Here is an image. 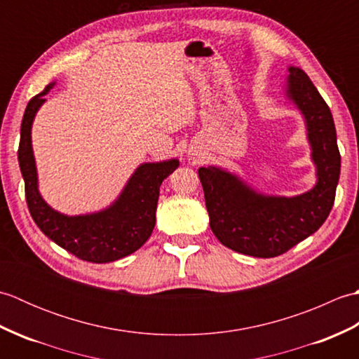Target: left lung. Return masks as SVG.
Here are the masks:
<instances>
[{"label":"left lung","instance_id":"obj_1","mask_svg":"<svg viewBox=\"0 0 359 359\" xmlns=\"http://www.w3.org/2000/svg\"><path fill=\"white\" fill-rule=\"evenodd\" d=\"M288 72L287 94L307 121L318 170L315 188L296 197H270L219 168H199L212 233L225 247L255 257L284 255L313 234L330 215L339 180L341 156L330 108L306 72L299 67H288Z\"/></svg>","mask_w":359,"mask_h":359}]
</instances>
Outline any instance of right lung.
I'll return each instance as SVG.
<instances>
[{
	"label": "right lung",
	"instance_id": "1",
	"mask_svg": "<svg viewBox=\"0 0 359 359\" xmlns=\"http://www.w3.org/2000/svg\"><path fill=\"white\" fill-rule=\"evenodd\" d=\"M53 86L30 98L21 121L18 147L20 170L25 179L26 202L38 228L71 255L94 264L114 262L139 250L156 225L160 185L179 166V160L143 163L129 179L123 193L108 210L86 216H65L46 203L36 188V168L30 142V128L43 95Z\"/></svg>",
	"mask_w": 359,
	"mask_h": 359
}]
</instances>
